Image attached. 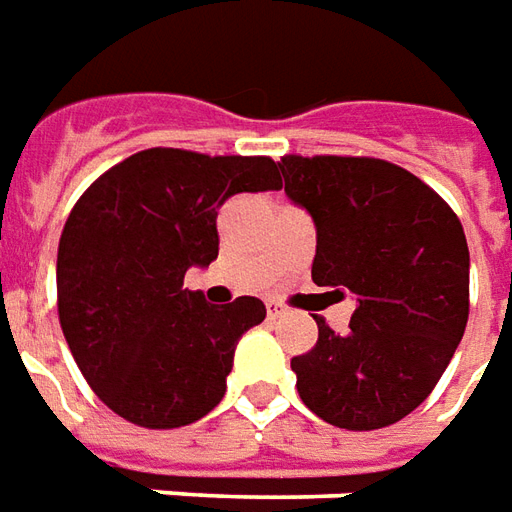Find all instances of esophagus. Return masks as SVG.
<instances>
[{"mask_svg":"<svg viewBox=\"0 0 512 512\" xmlns=\"http://www.w3.org/2000/svg\"><path fill=\"white\" fill-rule=\"evenodd\" d=\"M286 311H289V308H286L284 303H278V300H267V314H270L273 320H278V317H286Z\"/></svg>","mask_w":512,"mask_h":512,"instance_id":"1","label":"esophagus"}]
</instances>
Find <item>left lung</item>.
I'll return each mask as SVG.
<instances>
[{
    "mask_svg": "<svg viewBox=\"0 0 512 512\" xmlns=\"http://www.w3.org/2000/svg\"><path fill=\"white\" fill-rule=\"evenodd\" d=\"M286 198L317 228L311 278L353 292L350 331L292 358L300 400L328 424L378 430L436 389L469 320L458 215L405 168L369 157H284Z\"/></svg>",
    "mask_w": 512,
    "mask_h": 512,
    "instance_id": "1",
    "label": "left lung"
}]
</instances>
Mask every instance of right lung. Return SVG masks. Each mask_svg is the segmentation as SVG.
<instances>
[{
	"mask_svg": "<svg viewBox=\"0 0 512 512\" xmlns=\"http://www.w3.org/2000/svg\"><path fill=\"white\" fill-rule=\"evenodd\" d=\"M270 157L148 148L93 181L57 248V311L79 372L126 422H198L226 394L242 333L267 317L259 297L226 306L184 289L217 259V209L278 190Z\"/></svg>",
	"mask_w": 512,
	"mask_h": 512,
	"instance_id": "add662e5",
	"label": "right lung"
}]
</instances>
